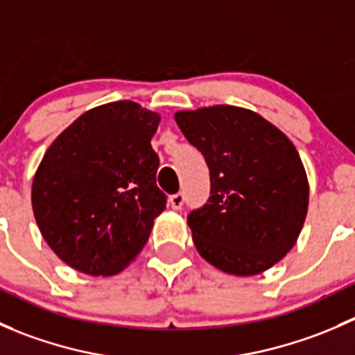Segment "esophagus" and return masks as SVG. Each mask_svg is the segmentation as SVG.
<instances>
[{
    "instance_id": "1",
    "label": "esophagus",
    "mask_w": 355,
    "mask_h": 355,
    "mask_svg": "<svg viewBox=\"0 0 355 355\" xmlns=\"http://www.w3.org/2000/svg\"><path fill=\"white\" fill-rule=\"evenodd\" d=\"M184 194L182 192H178V194H173L170 196V199H168V202H170V206L173 207V209H182V206H184Z\"/></svg>"
}]
</instances>
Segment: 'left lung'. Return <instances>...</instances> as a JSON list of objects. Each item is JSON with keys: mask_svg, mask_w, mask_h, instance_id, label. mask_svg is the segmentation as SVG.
Here are the masks:
<instances>
[{"mask_svg": "<svg viewBox=\"0 0 355 355\" xmlns=\"http://www.w3.org/2000/svg\"><path fill=\"white\" fill-rule=\"evenodd\" d=\"M175 121L209 168V199L187 216L198 252L235 277L270 270L295 245L309 206L295 146L239 106L178 111Z\"/></svg>", "mask_w": 355, "mask_h": 355, "instance_id": "1", "label": "left lung"}]
</instances>
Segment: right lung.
<instances>
[{
  "label": "right lung",
  "instance_id": "1",
  "mask_svg": "<svg viewBox=\"0 0 355 355\" xmlns=\"http://www.w3.org/2000/svg\"><path fill=\"white\" fill-rule=\"evenodd\" d=\"M161 116L134 101L85 111L53 141L32 182V209L53 252L73 270L111 277L148 242L166 207L151 146Z\"/></svg>",
  "mask_w": 355,
  "mask_h": 355
}]
</instances>
